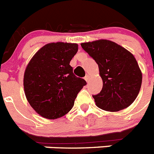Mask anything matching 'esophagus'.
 <instances>
[{
    "mask_svg": "<svg viewBox=\"0 0 154 154\" xmlns=\"http://www.w3.org/2000/svg\"><path fill=\"white\" fill-rule=\"evenodd\" d=\"M89 77H89V75H86V76H85V80L86 81H87V82H88V81Z\"/></svg>",
    "mask_w": 154,
    "mask_h": 154,
    "instance_id": "1",
    "label": "esophagus"
}]
</instances>
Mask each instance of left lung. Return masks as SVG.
<instances>
[{
  "mask_svg": "<svg viewBox=\"0 0 154 154\" xmlns=\"http://www.w3.org/2000/svg\"><path fill=\"white\" fill-rule=\"evenodd\" d=\"M81 45L95 59L103 80L102 91L93 95L97 106L110 112L128 107L139 95L143 79L134 55L109 40H98Z\"/></svg>",
  "mask_w": 154,
  "mask_h": 154,
  "instance_id": "obj_1",
  "label": "left lung"
}]
</instances>
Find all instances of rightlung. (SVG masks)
Wrapping results in <instances>:
<instances>
[{
  "mask_svg": "<svg viewBox=\"0 0 154 154\" xmlns=\"http://www.w3.org/2000/svg\"><path fill=\"white\" fill-rule=\"evenodd\" d=\"M78 45L49 43L39 49L24 73L23 86L27 101L41 117L57 119L73 106L86 81L76 77L69 65Z\"/></svg>",
  "mask_w": 154,
  "mask_h": 154,
  "instance_id": "obj_1",
  "label": "right lung"
}]
</instances>
